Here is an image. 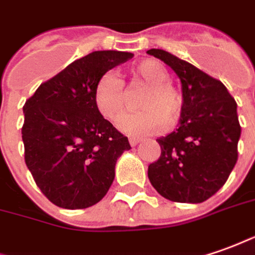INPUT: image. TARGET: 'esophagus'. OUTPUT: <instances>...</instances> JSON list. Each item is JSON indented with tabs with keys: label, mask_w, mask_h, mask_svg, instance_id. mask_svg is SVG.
Instances as JSON below:
<instances>
[{
	"label": "esophagus",
	"mask_w": 255,
	"mask_h": 255,
	"mask_svg": "<svg viewBox=\"0 0 255 255\" xmlns=\"http://www.w3.org/2000/svg\"><path fill=\"white\" fill-rule=\"evenodd\" d=\"M139 142H141V139H139V138H129V145H131V146L138 145Z\"/></svg>",
	"instance_id": "obj_1"
}]
</instances>
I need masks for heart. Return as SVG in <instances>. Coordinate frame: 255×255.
<instances>
[{"mask_svg":"<svg viewBox=\"0 0 255 255\" xmlns=\"http://www.w3.org/2000/svg\"><path fill=\"white\" fill-rule=\"evenodd\" d=\"M170 74L159 61L143 60L129 71L132 85L146 86V92L139 100L143 110L127 114L120 119L127 106V92L120 78L112 72L100 75L93 88L95 106L105 119L119 121V128L124 134L141 136L155 134L180 119L184 107V96L176 85L169 81Z\"/></svg>","mask_w":255,"mask_h":255,"instance_id":"heart-1","label":"heart"}]
</instances>
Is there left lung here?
<instances>
[{
  "mask_svg": "<svg viewBox=\"0 0 255 255\" xmlns=\"http://www.w3.org/2000/svg\"><path fill=\"white\" fill-rule=\"evenodd\" d=\"M148 54L177 74L184 96L180 126L156 139L162 152L149 164L148 177L164 198L200 204L222 188L237 162L242 127L236 102L219 79L193 64L159 48Z\"/></svg>",
  "mask_w": 255,
  "mask_h": 255,
  "instance_id": "left-lung-1",
  "label": "left lung"
}]
</instances>
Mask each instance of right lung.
Listing matches in <instances>:
<instances>
[{"label": "right lung", "instance_id": "1", "mask_svg": "<svg viewBox=\"0 0 255 255\" xmlns=\"http://www.w3.org/2000/svg\"><path fill=\"white\" fill-rule=\"evenodd\" d=\"M132 57L93 51L43 82L26 100V166L57 207L84 209L98 204L113 183L117 159L131 149L127 136L99 113L93 88L100 75Z\"/></svg>", "mask_w": 255, "mask_h": 255}]
</instances>
